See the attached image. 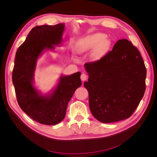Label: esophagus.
I'll return each mask as SVG.
<instances>
[{"instance_id": "34e87169", "label": "esophagus", "mask_w": 157, "mask_h": 157, "mask_svg": "<svg viewBox=\"0 0 157 157\" xmlns=\"http://www.w3.org/2000/svg\"><path fill=\"white\" fill-rule=\"evenodd\" d=\"M80 78H81L82 82H84L85 80H86L88 79V76H87L86 74L82 73V74L81 75V76H80Z\"/></svg>"}]
</instances>
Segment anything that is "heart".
<instances>
[{
    "label": "heart",
    "instance_id": "obj_1",
    "mask_svg": "<svg viewBox=\"0 0 157 157\" xmlns=\"http://www.w3.org/2000/svg\"><path fill=\"white\" fill-rule=\"evenodd\" d=\"M107 36L103 33H95L80 39L76 44L75 50L79 54L88 53L90 51V58L92 61H97L106 53L109 46V42L106 40Z\"/></svg>",
    "mask_w": 157,
    "mask_h": 157
}]
</instances>
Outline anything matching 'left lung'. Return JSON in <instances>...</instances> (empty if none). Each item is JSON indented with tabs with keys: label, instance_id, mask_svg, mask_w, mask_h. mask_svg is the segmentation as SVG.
Wrapping results in <instances>:
<instances>
[{
	"label": "left lung",
	"instance_id": "8db88e82",
	"mask_svg": "<svg viewBox=\"0 0 157 157\" xmlns=\"http://www.w3.org/2000/svg\"><path fill=\"white\" fill-rule=\"evenodd\" d=\"M84 67L89 77L84 85L93 116L103 123L129 118L146 88L147 70L136 47L126 39L119 40L111 51Z\"/></svg>",
	"mask_w": 157,
	"mask_h": 157
}]
</instances>
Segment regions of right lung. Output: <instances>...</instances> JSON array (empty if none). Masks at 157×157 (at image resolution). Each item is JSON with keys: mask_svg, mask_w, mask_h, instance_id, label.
Listing matches in <instances>:
<instances>
[{"mask_svg": "<svg viewBox=\"0 0 157 157\" xmlns=\"http://www.w3.org/2000/svg\"><path fill=\"white\" fill-rule=\"evenodd\" d=\"M64 23L33 27L19 47L12 71V82L17 103L34 121L46 125L58 124L65 118L68 103L81 86V73L61 76L55 89L42 95L33 86L37 59L44 50H54L62 42Z\"/></svg>", "mask_w": 157, "mask_h": 157, "instance_id": "1", "label": "right lung"}]
</instances>
